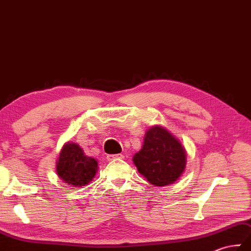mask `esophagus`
<instances>
[{"label":"esophagus","mask_w":251,"mask_h":251,"mask_svg":"<svg viewBox=\"0 0 251 251\" xmlns=\"http://www.w3.org/2000/svg\"><path fill=\"white\" fill-rule=\"evenodd\" d=\"M122 158H125V157H124V154H121V153H117V154H108L107 157H106V159H107L108 161H114V160H117V159H122Z\"/></svg>","instance_id":"esophagus-1"}]
</instances>
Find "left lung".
Segmentation results:
<instances>
[{
  "label": "left lung",
  "instance_id": "obj_1",
  "mask_svg": "<svg viewBox=\"0 0 251 251\" xmlns=\"http://www.w3.org/2000/svg\"><path fill=\"white\" fill-rule=\"evenodd\" d=\"M133 162L148 182L164 187L174 183L185 172L187 152L166 127L155 125L147 130L143 147L134 154Z\"/></svg>",
  "mask_w": 251,
  "mask_h": 251
}]
</instances>
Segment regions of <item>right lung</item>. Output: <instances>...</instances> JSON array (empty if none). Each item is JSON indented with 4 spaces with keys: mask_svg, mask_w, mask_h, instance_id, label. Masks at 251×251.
Returning <instances> with one entry per match:
<instances>
[{
    "mask_svg": "<svg viewBox=\"0 0 251 251\" xmlns=\"http://www.w3.org/2000/svg\"><path fill=\"white\" fill-rule=\"evenodd\" d=\"M57 174L70 187L88 185L98 173V160L89 157L77 143L66 142L57 160Z\"/></svg>",
    "mask_w": 251,
    "mask_h": 251,
    "instance_id": "add662e5",
    "label": "right lung"
}]
</instances>
